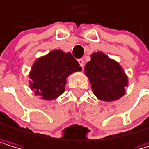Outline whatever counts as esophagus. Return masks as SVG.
<instances>
[{
    "label": "esophagus",
    "mask_w": 149,
    "mask_h": 149,
    "mask_svg": "<svg viewBox=\"0 0 149 149\" xmlns=\"http://www.w3.org/2000/svg\"><path fill=\"white\" fill-rule=\"evenodd\" d=\"M78 63H79V64H80V66L82 68H84V66H85V62H84V60L83 59H79L78 60Z\"/></svg>",
    "instance_id": "34e87169"
}]
</instances>
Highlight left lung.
<instances>
[{
    "label": "left lung",
    "mask_w": 149,
    "mask_h": 149,
    "mask_svg": "<svg viewBox=\"0 0 149 149\" xmlns=\"http://www.w3.org/2000/svg\"><path fill=\"white\" fill-rule=\"evenodd\" d=\"M94 95L101 100H117L125 94L128 78L115 61L102 52H94L85 66Z\"/></svg>",
    "instance_id": "obj_1"
}]
</instances>
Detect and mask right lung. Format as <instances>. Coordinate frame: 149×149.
<instances>
[{
	"instance_id": "1",
	"label": "right lung",
	"mask_w": 149,
	"mask_h": 149,
	"mask_svg": "<svg viewBox=\"0 0 149 149\" xmlns=\"http://www.w3.org/2000/svg\"><path fill=\"white\" fill-rule=\"evenodd\" d=\"M82 68L70 52L52 50L33 64L29 78L30 88L42 100H54L64 92L66 77Z\"/></svg>"
}]
</instances>
